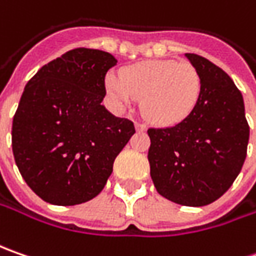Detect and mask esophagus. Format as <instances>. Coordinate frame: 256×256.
Wrapping results in <instances>:
<instances>
[{"label": "esophagus", "instance_id": "1", "mask_svg": "<svg viewBox=\"0 0 256 256\" xmlns=\"http://www.w3.org/2000/svg\"><path fill=\"white\" fill-rule=\"evenodd\" d=\"M135 128H136V131H138V132H144V131L146 130V125H145V124L136 122L135 124Z\"/></svg>", "mask_w": 256, "mask_h": 256}]
</instances>
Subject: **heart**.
Wrapping results in <instances>:
<instances>
[{"instance_id": "1", "label": "heart", "mask_w": 256, "mask_h": 256, "mask_svg": "<svg viewBox=\"0 0 256 256\" xmlns=\"http://www.w3.org/2000/svg\"><path fill=\"white\" fill-rule=\"evenodd\" d=\"M106 91L115 102L125 105L142 98V112L152 122H182L196 106L201 76L191 64L172 60H150L130 65L120 75H108Z\"/></svg>"}]
</instances>
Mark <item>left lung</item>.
Listing matches in <instances>:
<instances>
[{"label": "left lung", "instance_id": "1", "mask_svg": "<svg viewBox=\"0 0 256 256\" xmlns=\"http://www.w3.org/2000/svg\"><path fill=\"white\" fill-rule=\"evenodd\" d=\"M201 76V95L182 122L150 128L148 161L160 195L204 206L230 190L246 158L250 125L241 91L206 58L185 54Z\"/></svg>", "mask_w": 256, "mask_h": 256}]
</instances>
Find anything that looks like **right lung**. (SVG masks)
I'll use <instances>...</instances> for the list:
<instances>
[{
    "mask_svg": "<svg viewBox=\"0 0 256 256\" xmlns=\"http://www.w3.org/2000/svg\"><path fill=\"white\" fill-rule=\"evenodd\" d=\"M114 55L75 48L44 65L25 85L12 121V152L26 185L52 205L95 198L116 155L135 134L102 102Z\"/></svg>",
    "mask_w": 256,
    "mask_h": 256,
    "instance_id": "right-lung-1",
    "label": "right lung"
}]
</instances>
